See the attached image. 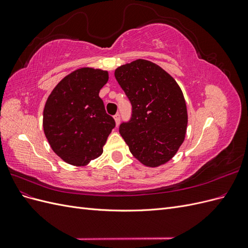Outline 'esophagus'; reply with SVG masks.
<instances>
[{"label":"esophagus","instance_id":"1","mask_svg":"<svg viewBox=\"0 0 248 248\" xmlns=\"http://www.w3.org/2000/svg\"><path fill=\"white\" fill-rule=\"evenodd\" d=\"M114 119H115V122H116V125L118 126L120 124V120H121V118H120V115L117 114L114 116Z\"/></svg>","mask_w":248,"mask_h":248}]
</instances>
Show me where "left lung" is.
Here are the masks:
<instances>
[{"instance_id":"obj_1","label":"left lung","mask_w":248,"mask_h":248,"mask_svg":"<svg viewBox=\"0 0 248 248\" xmlns=\"http://www.w3.org/2000/svg\"><path fill=\"white\" fill-rule=\"evenodd\" d=\"M115 78L132 106L131 120L119 129L131 154L149 168L167 163L183 144L188 122L181 88L160 66L142 59L118 67Z\"/></svg>"}]
</instances>
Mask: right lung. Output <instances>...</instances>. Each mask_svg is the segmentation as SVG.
Returning a JSON list of instances; mask_svg holds the SVG:
<instances>
[{"label":"right lung","mask_w":248,"mask_h":248,"mask_svg":"<svg viewBox=\"0 0 248 248\" xmlns=\"http://www.w3.org/2000/svg\"><path fill=\"white\" fill-rule=\"evenodd\" d=\"M108 72L82 67L54 88L43 110V130L60 158L84 167L99 157L116 126L99 97Z\"/></svg>","instance_id":"obj_1"}]
</instances>
